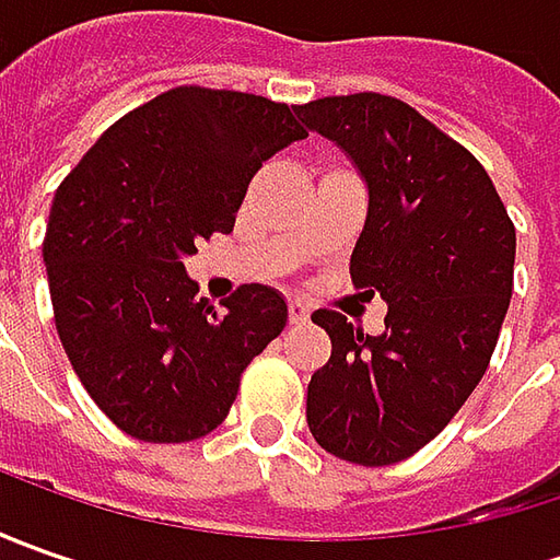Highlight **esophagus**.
Returning a JSON list of instances; mask_svg holds the SVG:
<instances>
[{
    "label": "esophagus",
    "instance_id": "34e87169",
    "mask_svg": "<svg viewBox=\"0 0 560 560\" xmlns=\"http://www.w3.org/2000/svg\"><path fill=\"white\" fill-rule=\"evenodd\" d=\"M308 320V308L302 302H290V324H305Z\"/></svg>",
    "mask_w": 560,
    "mask_h": 560
}]
</instances>
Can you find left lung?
Listing matches in <instances>:
<instances>
[{
  "instance_id": "left-lung-1",
  "label": "left lung",
  "mask_w": 560,
  "mask_h": 560,
  "mask_svg": "<svg viewBox=\"0 0 560 560\" xmlns=\"http://www.w3.org/2000/svg\"><path fill=\"white\" fill-rule=\"evenodd\" d=\"M368 189L349 270L386 302L383 334L314 312L334 342L308 383V430L352 464L411 458L458 415L489 368L514 287V224L467 149L411 105L380 93L299 105Z\"/></svg>"
}]
</instances>
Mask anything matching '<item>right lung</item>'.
<instances>
[{"instance_id": "add662e5", "label": "right lung", "mask_w": 560, "mask_h": 560, "mask_svg": "<svg viewBox=\"0 0 560 560\" xmlns=\"http://www.w3.org/2000/svg\"><path fill=\"white\" fill-rule=\"evenodd\" d=\"M290 105L177 86L108 127L55 192L43 261L65 355L142 442L226 418L240 374L287 327V299L246 283L218 312L186 258L230 233L261 162L305 140Z\"/></svg>"}]
</instances>
